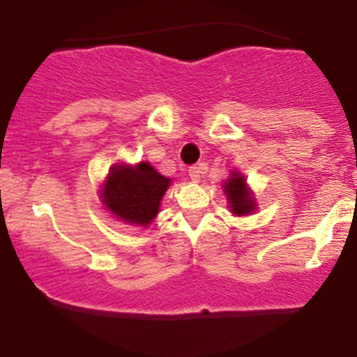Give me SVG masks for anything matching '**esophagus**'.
I'll return each instance as SVG.
<instances>
[{"label":"esophagus","instance_id":"obj_1","mask_svg":"<svg viewBox=\"0 0 357 357\" xmlns=\"http://www.w3.org/2000/svg\"><path fill=\"white\" fill-rule=\"evenodd\" d=\"M188 174H190V178L192 179V181L198 183L199 178H202V169H199V166H192V167H190V171H188Z\"/></svg>","mask_w":357,"mask_h":357}]
</instances>
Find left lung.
Segmentation results:
<instances>
[{"mask_svg":"<svg viewBox=\"0 0 357 357\" xmlns=\"http://www.w3.org/2000/svg\"><path fill=\"white\" fill-rule=\"evenodd\" d=\"M221 188H223L228 208H230L233 215L247 216L253 215V211H257L255 192L248 186L247 179H245V176L240 171L233 169L230 176L225 179V183L221 184Z\"/></svg>","mask_w":357,"mask_h":357,"instance_id":"1","label":"left lung"}]
</instances>
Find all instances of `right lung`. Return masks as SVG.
<instances>
[{"mask_svg": "<svg viewBox=\"0 0 357 357\" xmlns=\"http://www.w3.org/2000/svg\"><path fill=\"white\" fill-rule=\"evenodd\" d=\"M169 184L171 179L158 173L151 162H117L105 176L99 196L114 218L126 225L147 228L158 216Z\"/></svg>", "mask_w": 357, "mask_h": 357, "instance_id": "right-lung-1", "label": "right lung"}]
</instances>
